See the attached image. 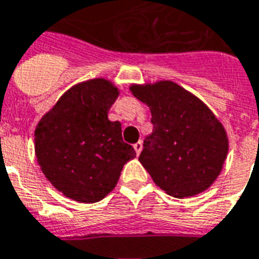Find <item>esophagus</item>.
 <instances>
[{
  "label": "esophagus",
  "instance_id": "obj_1",
  "mask_svg": "<svg viewBox=\"0 0 259 259\" xmlns=\"http://www.w3.org/2000/svg\"><path fill=\"white\" fill-rule=\"evenodd\" d=\"M134 149H135V152H137V155H139V153L142 152V142H141V141L137 142V144L134 145Z\"/></svg>",
  "mask_w": 259,
  "mask_h": 259
}]
</instances>
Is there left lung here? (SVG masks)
<instances>
[{
  "mask_svg": "<svg viewBox=\"0 0 259 259\" xmlns=\"http://www.w3.org/2000/svg\"><path fill=\"white\" fill-rule=\"evenodd\" d=\"M130 91L152 114L153 133L145 138L139 162L155 184L176 198L206 191L229 152L226 130L213 111L173 80L133 83Z\"/></svg>",
  "mask_w": 259,
  "mask_h": 259,
  "instance_id": "8db88e82",
  "label": "left lung"
}]
</instances>
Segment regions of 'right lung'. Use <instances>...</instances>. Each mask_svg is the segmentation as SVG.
Here are the masks:
<instances>
[{
	"label": "right lung",
	"instance_id": "add662e5",
	"mask_svg": "<svg viewBox=\"0 0 259 259\" xmlns=\"http://www.w3.org/2000/svg\"><path fill=\"white\" fill-rule=\"evenodd\" d=\"M120 95L109 79L95 78L68 89L34 130L40 170L64 197L82 203L102 201L118 183L135 150L109 110Z\"/></svg>",
	"mask_w": 259,
	"mask_h": 259
}]
</instances>
